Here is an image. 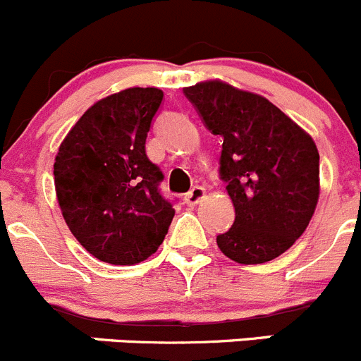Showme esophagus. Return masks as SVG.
<instances>
[{
	"label": "esophagus",
	"instance_id": "1",
	"mask_svg": "<svg viewBox=\"0 0 361 361\" xmlns=\"http://www.w3.org/2000/svg\"><path fill=\"white\" fill-rule=\"evenodd\" d=\"M203 196H205V189H203L202 185H195V188H192L191 191L185 192V196H184L185 205H189V207L196 205V203L202 202Z\"/></svg>",
	"mask_w": 361,
	"mask_h": 361
}]
</instances>
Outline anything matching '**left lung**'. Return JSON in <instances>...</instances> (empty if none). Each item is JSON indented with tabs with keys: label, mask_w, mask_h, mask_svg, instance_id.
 I'll return each instance as SVG.
<instances>
[{
	"label": "left lung",
	"mask_w": 361,
	"mask_h": 361,
	"mask_svg": "<svg viewBox=\"0 0 361 361\" xmlns=\"http://www.w3.org/2000/svg\"><path fill=\"white\" fill-rule=\"evenodd\" d=\"M205 126L223 138L219 176L235 207L217 245L258 265L283 255L309 226L319 198V152L309 133L274 103L221 80L184 87Z\"/></svg>",
	"instance_id": "left-lung-1"
}]
</instances>
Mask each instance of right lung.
<instances>
[{
  "instance_id": "1",
  "label": "right lung",
  "mask_w": 361,
  "mask_h": 361,
  "mask_svg": "<svg viewBox=\"0 0 361 361\" xmlns=\"http://www.w3.org/2000/svg\"><path fill=\"white\" fill-rule=\"evenodd\" d=\"M158 87H130L96 102L75 123L54 161L58 202L82 247L110 265L158 251L173 219L159 192L163 173L145 154Z\"/></svg>"
}]
</instances>
